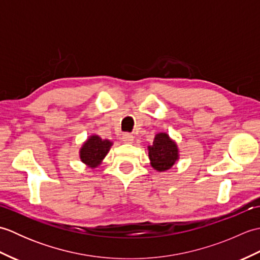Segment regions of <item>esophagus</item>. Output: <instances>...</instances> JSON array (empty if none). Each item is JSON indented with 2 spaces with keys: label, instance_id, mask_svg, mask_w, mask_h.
<instances>
[{
  "label": "esophagus",
  "instance_id": "1",
  "mask_svg": "<svg viewBox=\"0 0 260 260\" xmlns=\"http://www.w3.org/2000/svg\"><path fill=\"white\" fill-rule=\"evenodd\" d=\"M121 140H123L124 143H127V144H132L134 142V136L132 134H124Z\"/></svg>",
  "mask_w": 260,
  "mask_h": 260
}]
</instances>
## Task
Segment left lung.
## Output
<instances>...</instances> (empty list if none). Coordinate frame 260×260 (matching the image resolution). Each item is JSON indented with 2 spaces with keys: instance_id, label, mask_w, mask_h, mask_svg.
Returning <instances> with one entry per match:
<instances>
[{
  "instance_id": "8db88e82",
  "label": "left lung",
  "mask_w": 260,
  "mask_h": 260,
  "mask_svg": "<svg viewBox=\"0 0 260 260\" xmlns=\"http://www.w3.org/2000/svg\"><path fill=\"white\" fill-rule=\"evenodd\" d=\"M151 167L157 172H165L179 161L180 150L176 142L165 132L157 133L153 144L147 146Z\"/></svg>"
}]
</instances>
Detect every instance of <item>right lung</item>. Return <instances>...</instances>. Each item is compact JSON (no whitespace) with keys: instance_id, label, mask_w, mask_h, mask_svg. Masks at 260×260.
<instances>
[{"instance_id":"right-lung-1","label":"right lung","mask_w":260,"mask_h":260,"mask_svg":"<svg viewBox=\"0 0 260 260\" xmlns=\"http://www.w3.org/2000/svg\"><path fill=\"white\" fill-rule=\"evenodd\" d=\"M112 146V141L103 140L99 135L88 136L79 148L80 161L88 168L96 169L103 163Z\"/></svg>"}]
</instances>
